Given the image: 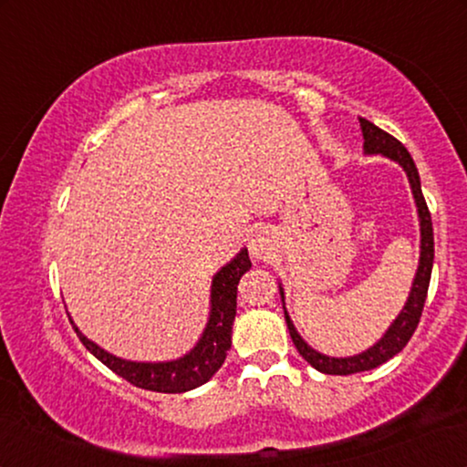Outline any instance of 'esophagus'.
<instances>
[{"instance_id":"1","label":"esophagus","mask_w":467,"mask_h":467,"mask_svg":"<svg viewBox=\"0 0 467 467\" xmlns=\"http://www.w3.org/2000/svg\"><path fill=\"white\" fill-rule=\"evenodd\" d=\"M270 242L265 240V235L257 234L254 238L251 240V253L254 254V257H265V254H270Z\"/></svg>"}]
</instances>
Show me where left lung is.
<instances>
[{"label": "left lung", "mask_w": 467, "mask_h": 467, "mask_svg": "<svg viewBox=\"0 0 467 467\" xmlns=\"http://www.w3.org/2000/svg\"><path fill=\"white\" fill-rule=\"evenodd\" d=\"M359 123H361L363 140H366V142H363V149H366L368 155H379L380 152V155L393 159V161H398L401 168L406 170L408 181H410V187L414 193V200H417L419 219H420V261H419L417 278H414L410 297H408L404 310L400 312V317L395 318V323L389 327L387 334L382 336V340H379V344H374L372 348H368L366 353L355 355V357H344V359H336V357L317 353L315 348H310L308 344L299 337L296 327H293L291 318L285 317L286 327H289L291 340H293V344H296L297 353L302 355L312 368L318 369V372L336 374V376L357 374V372H366V369L379 368L406 347L408 340H410L414 334V329H417L420 315H423V306L427 299V289H430L431 265H433L431 214H430V208H427L423 191H420V178H419L417 165H414L410 152L406 150V146L401 144L398 138H393L391 133L380 130V127L369 123V120L359 119Z\"/></svg>", "instance_id": "1"}]
</instances>
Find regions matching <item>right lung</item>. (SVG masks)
Masks as SVG:
<instances>
[{"mask_svg":"<svg viewBox=\"0 0 467 467\" xmlns=\"http://www.w3.org/2000/svg\"><path fill=\"white\" fill-rule=\"evenodd\" d=\"M251 270V259L248 253L242 251L232 264H227L216 274L213 280V310H210V321L203 331L202 340L189 355L181 357L176 361L168 363H136L119 359L98 344H93L85 337L74 325V331L78 334L80 342L87 350L98 357V359L125 379L131 385L146 391L157 393H182L189 389H195L208 382L219 372V368L225 361L227 350L232 347V323L235 317V297H238V283L242 274Z\"/></svg>","mask_w":467,"mask_h":467,"instance_id":"obj_1","label":"right lung"}]
</instances>
